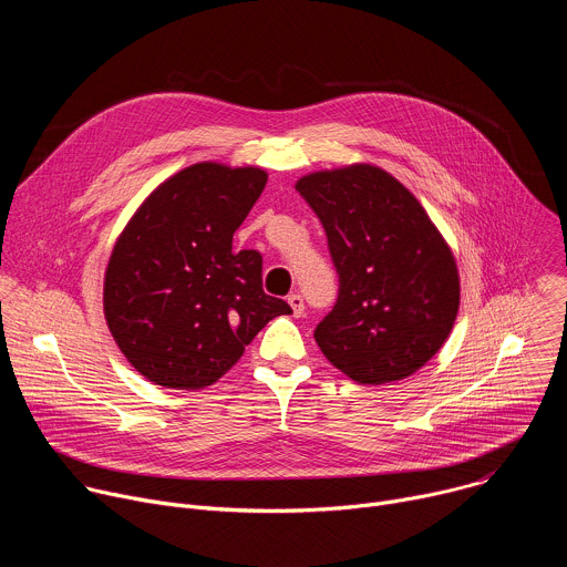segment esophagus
Segmentation results:
<instances>
[{
    "label": "esophagus",
    "instance_id": "obj_1",
    "mask_svg": "<svg viewBox=\"0 0 567 567\" xmlns=\"http://www.w3.org/2000/svg\"><path fill=\"white\" fill-rule=\"evenodd\" d=\"M287 302L291 305L293 316H302V313H305V300H302V296H300V293H291V296L287 298Z\"/></svg>",
    "mask_w": 567,
    "mask_h": 567
}]
</instances>
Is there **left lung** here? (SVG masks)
Segmentation results:
<instances>
[{"label": "left lung", "instance_id": "1", "mask_svg": "<svg viewBox=\"0 0 567 567\" xmlns=\"http://www.w3.org/2000/svg\"><path fill=\"white\" fill-rule=\"evenodd\" d=\"M328 233L339 298L313 339L359 383L406 379L449 339L460 309L451 247L417 197L390 173L354 164L300 177Z\"/></svg>", "mask_w": 567, "mask_h": 567}]
</instances>
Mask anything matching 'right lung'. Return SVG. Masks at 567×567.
Masks as SVG:
<instances>
[{"label": "right lung", "instance_id": "obj_1", "mask_svg": "<svg viewBox=\"0 0 567 567\" xmlns=\"http://www.w3.org/2000/svg\"><path fill=\"white\" fill-rule=\"evenodd\" d=\"M267 184L262 168L193 164L158 184L112 249L107 328L147 381L199 390L226 374L256 334L291 307L262 289V256L233 233Z\"/></svg>", "mask_w": 567, "mask_h": 567}]
</instances>
